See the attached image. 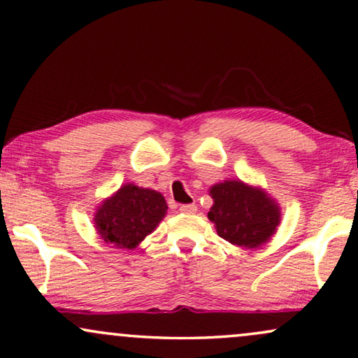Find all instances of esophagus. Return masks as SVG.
<instances>
[{"label":"esophagus","mask_w":358,"mask_h":358,"mask_svg":"<svg viewBox=\"0 0 358 358\" xmlns=\"http://www.w3.org/2000/svg\"><path fill=\"white\" fill-rule=\"evenodd\" d=\"M180 211L185 213V214H194V213L198 211V206L194 203H192V204H182V206H180Z\"/></svg>","instance_id":"obj_1"}]
</instances>
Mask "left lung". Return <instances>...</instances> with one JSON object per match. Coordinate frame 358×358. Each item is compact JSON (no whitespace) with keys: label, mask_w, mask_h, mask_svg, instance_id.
<instances>
[{"label":"left lung","mask_w":358,"mask_h":358,"mask_svg":"<svg viewBox=\"0 0 358 358\" xmlns=\"http://www.w3.org/2000/svg\"><path fill=\"white\" fill-rule=\"evenodd\" d=\"M214 199L209 221L217 236L231 244L255 249L265 244L280 224V208L260 188L227 180L209 189Z\"/></svg>","instance_id":"obj_1"}]
</instances>
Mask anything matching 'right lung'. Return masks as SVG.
<instances>
[{
    "label": "right lung",
    "instance_id": "add662e5",
    "mask_svg": "<svg viewBox=\"0 0 358 358\" xmlns=\"http://www.w3.org/2000/svg\"><path fill=\"white\" fill-rule=\"evenodd\" d=\"M165 198L155 189L124 185L94 214L98 234L116 249H136L164 219Z\"/></svg>",
    "mask_w": 358,
    "mask_h": 358
}]
</instances>
